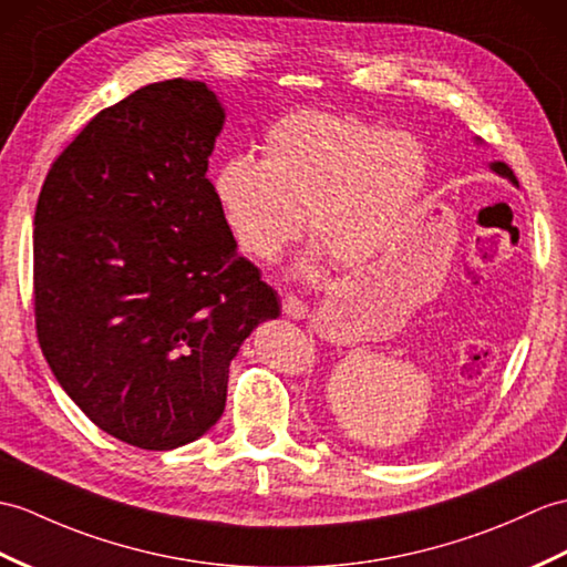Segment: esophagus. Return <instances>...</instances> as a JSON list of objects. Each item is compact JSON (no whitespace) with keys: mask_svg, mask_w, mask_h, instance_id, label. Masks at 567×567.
Instances as JSON below:
<instances>
[{"mask_svg":"<svg viewBox=\"0 0 567 567\" xmlns=\"http://www.w3.org/2000/svg\"><path fill=\"white\" fill-rule=\"evenodd\" d=\"M282 311L289 316V319H295V321L307 319V316H309V307L299 297H295V295H287L282 299Z\"/></svg>","mask_w":567,"mask_h":567,"instance_id":"esophagus-1","label":"esophagus"}]
</instances>
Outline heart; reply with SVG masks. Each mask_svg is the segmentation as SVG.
Returning <instances> with one entry per match:
<instances>
[{
    "label": "heart",
    "mask_w": 567,
    "mask_h": 567,
    "mask_svg": "<svg viewBox=\"0 0 567 567\" xmlns=\"http://www.w3.org/2000/svg\"><path fill=\"white\" fill-rule=\"evenodd\" d=\"M427 178L430 159L417 137L358 115L305 111L268 130L260 164L246 156L224 164L213 195L246 256L275 260L305 217L309 239L350 268L396 239Z\"/></svg>",
    "instance_id": "obj_1"
}]
</instances>
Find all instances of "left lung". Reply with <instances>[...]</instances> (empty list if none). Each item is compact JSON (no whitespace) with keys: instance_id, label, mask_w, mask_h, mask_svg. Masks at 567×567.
Segmentation results:
<instances>
[{"instance_id":"1","label":"left lung","mask_w":567,"mask_h":567,"mask_svg":"<svg viewBox=\"0 0 567 567\" xmlns=\"http://www.w3.org/2000/svg\"><path fill=\"white\" fill-rule=\"evenodd\" d=\"M491 171H495L497 176H503V178H507V181H512L517 186V178H515V174H512V168L505 164V162H493L491 164Z\"/></svg>"}]
</instances>
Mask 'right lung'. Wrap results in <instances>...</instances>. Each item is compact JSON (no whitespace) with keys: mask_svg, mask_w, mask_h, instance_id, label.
I'll return each mask as SVG.
<instances>
[{"mask_svg":"<svg viewBox=\"0 0 567 567\" xmlns=\"http://www.w3.org/2000/svg\"><path fill=\"white\" fill-rule=\"evenodd\" d=\"M221 125L203 82L142 86L91 117L38 197V343L91 423L140 450L203 437L241 343L280 316L207 178Z\"/></svg>","mask_w":567,"mask_h":567,"instance_id":"add662e5","label":"right lung"}]
</instances>
